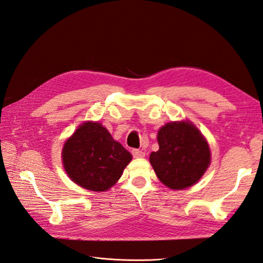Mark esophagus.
Returning <instances> with one entry per match:
<instances>
[{
  "instance_id": "obj_1",
  "label": "esophagus",
  "mask_w": 263,
  "mask_h": 263,
  "mask_svg": "<svg viewBox=\"0 0 263 263\" xmlns=\"http://www.w3.org/2000/svg\"><path fill=\"white\" fill-rule=\"evenodd\" d=\"M132 154L135 158H144L145 157V153L144 151H141L139 149H133L132 150Z\"/></svg>"
}]
</instances>
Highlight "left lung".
Masks as SVG:
<instances>
[{
	"label": "left lung",
	"instance_id": "obj_1",
	"mask_svg": "<svg viewBox=\"0 0 263 263\" xmlns=\"http://www.w3.org/2000/svg\"><path fill=\"white\" fill-rule=\"evenodd\" d=\"M159 150L151 165L165 186L184 190L200 180L211 163V151L201 132L189 121L171 122L158 132Z\"/></svg>",
	"mask_w": 263,
	"mask_h": 263
}]
</instances>
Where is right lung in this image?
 <instances>
[{"instance_id":"obj_1","label":"right lung","mask_w":263,"mask_h":263,"mask_svg":"<svg viewBox=\"0 0 263 263\" xmlns=\"http://www.w3.org/2000/svg\"><path fill=\"white\" fill-rule=\"evenodd\" d=\"M132 155L100 123L78 127L62 148V162L76 184L94 192H105L122 177Z\"/></svg>"}]
</instances>
